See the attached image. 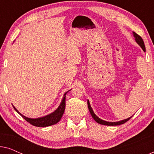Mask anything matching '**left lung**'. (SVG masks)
<instances>
[{"label":"left lung","mask_w":154,"mask_h":154,"mask_svg":"<svg viewBox=\"0 0 154 154\" xmlns=\"http://www.w3.org/2000/svg\"><path fill=\"white\" fill-rule=\"evenodd\" d=\"M132 33H133V35L134 37V40H135L136 43H137L141 48H142L143 51L146 52V48H145L144 43V41H143L142 38H141V36H140V35H139L138 34H137L135 32H132ZM88 109H89L90 114H91V116H92V118L94 119V121H95L97 123L101 124V125H121V124H123V123H125V122H127L128 120H130L132 116L128 118V119L122 120V121H120L109 122V121H104V120L100 119V118H99L97 116L95 113H94V111H93V110H92L91 106H90V102H89V100H88Z\"/></svg>","instance_id":"left-lung-1"}]
</instances>
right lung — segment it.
<instances>
[{
    "label": "right lung",
    "instance_id": "right-lung-1",
    "mask_svg": "<svg viewBox=\"0 0 154 154\" xmlns=\"http://www.w3.org/2000/svg\"><path fill=\"white\" fill-rule=\"evenodd\" d=\"M70 90H69V91H70ZM69 91H67L64 94L62 102H61L58 108L52 113L46 115L45 116L37 118V119H31V118L26 117L25 116L22 115L14 106L13 108L23 119L26 120L27 122H29L31 125L36 126V127H48V126H50L57 123L60 121L61 119H62L65 110V106H66V103H65L66 102V94Z\"/></svg>",
    "mask_w": 154,
    "mask_h": 154
}]
</instances>
